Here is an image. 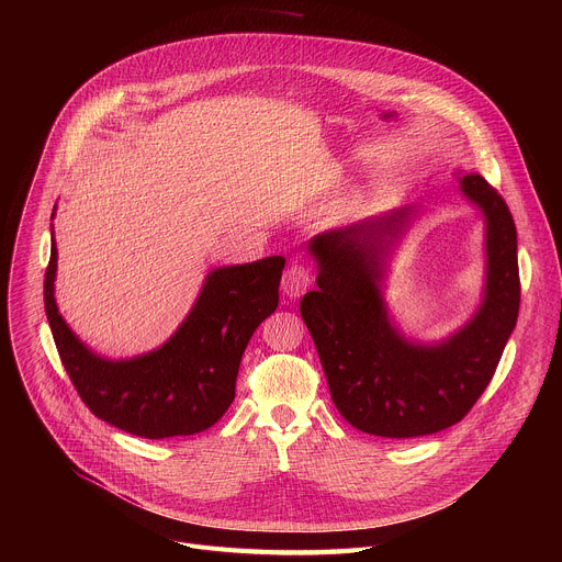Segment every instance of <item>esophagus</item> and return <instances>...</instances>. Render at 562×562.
<instances>
[{
	"mask_svg": "<svg viewBox=\"0 0 562 562\" xmlns=\"http://www.w3.org/2000/svg\"><path fill=\"white\" fill-rule=\"evenodd\" d=\"M311 284V273L302 265H291L282 276V291L286 297H300Z\"/></svg>",
	"mask_w": 562,
	"mask_h": 562,
	"instance_id": "esophagus-1",
	"label": "esophagus"
}]
</instances>
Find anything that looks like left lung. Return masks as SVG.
<instances>
[{"mask_svg": "<svg viewBox=\"0 0 562 562\" xmlns=\"http://www.w3.org/2000/svg\"><path fill=\"white\" fill-rule=\"evenodd\" d=\"M460 195L483 217L485 278L464 325L440 340L400 329L386 302L391 262L423 213L393 209L308 239L315 291L300 315L323 362L334 405L371 436L442 431L473 407L494 378L520 306L516 224L505 200L477 173L453 171Z\"/></svg>", "mask_w": 562, "mask_h": 562, "instance_id": "obj_1", "label": "left lung"}]
</instances>
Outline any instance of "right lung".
Returning <instances> with one entry per match:
<instances>
[{
	"instance_id": "1",
	"label": "right lung",
	"mask_w": 562,
	"mask_h": 562,
	"mask_svg": "<svg viewBox=\"0 0 562 562\" xmlns=\"http://www.w3.org/2000/svg\"><path fill=\"white\" fill-rule=\"evenodd\" d=\"M282 271L280 256L211 269L169 340L115 360L89 349L61 317L53 237L44 308L61 364L100 420L150 440L193 436L213 427L231 407L243 353L254 331L278 308Z\"/></svg>"
}]
</instances>
